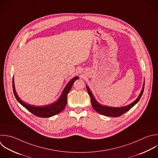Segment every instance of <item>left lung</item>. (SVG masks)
Returning a JSON list of instances; mask_svg holds the SVG:
<instances>
[{
	"instance_id": "left-lung-1",
	"label": "left lung",
	"mask_w": 158,
	"mask_h": 158,
	"mask_svg": "<svg viewBox=\"0 0 158 158\" xmlns=\"http://www.w3.org/2000/svg\"><path fill=\"white\" fill-rule=\"evenodd\" d=\"M86 89L88 91V93L90 96L91 98V105L93 107V109L98 113L100 114L106 115V116H109V117H119L123 114L124 113L127 112L128 110H129L132 107H133L140 99L143 91H144V82L143 83L142 89L141 91L140 94L138 96V98L131 104L126 106H123V107H110L107 106H104L101 104H99L94 98L92 92L89 89V87L86 85Z\"/></svg>"
}]
</instances>
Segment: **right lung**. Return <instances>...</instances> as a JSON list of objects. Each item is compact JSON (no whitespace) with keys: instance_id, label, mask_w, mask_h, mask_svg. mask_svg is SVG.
I'll return each mask as SVG.
<instances>
[{"instance_id":"add662e5","label":"right lung","mask_w":158,"mask_h":158,"mask_svg":"<svg viewBox=\"0 0 158 158\" xmlns=\"http://www.w3.org/2000/svg\"><path fill=\"white\" fill-rule=\"evenodd\" d=\"M79 79L78 77H75L73 78L65 86L64 88L62 93H61L60 96L58 99L57 101L54 102V103H52L51 104L46 105V106H33L29 104L28 103L25 102L23 101L18 96L15 88V83H14V78L13 77V90L14 95L18 101V102L21 104L24 107H25L28 110H29L30 112L33 114L37 117H50L53 115H55L56 114H58L60 112H62L64 108L65 107V106L67 102V95L69 93L71 88L72 87V85L75 80Z\"/></svg>"}]
</instances>
